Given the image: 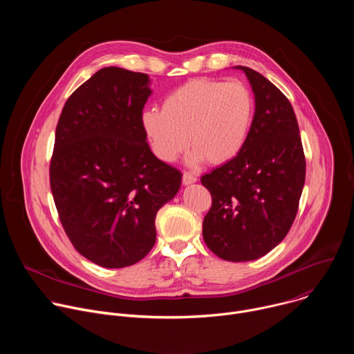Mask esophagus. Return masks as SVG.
Here are the masks:
<instances>
[{"instance_id":"esophagus-1","label":"esophagus","mask_w":354,"mask_h":354,"mask_svg":"<svg viewBox=\"0 0 354 354\" xmlns=\"http://www.w3.org/2000/svg\"><path fill=\"white\" fill-rule=\"evenodd\" d=\"M182 180H183L185 185H190V183H194L197 180V176L193 172H183Z\"/></svg>"}]
</instances>
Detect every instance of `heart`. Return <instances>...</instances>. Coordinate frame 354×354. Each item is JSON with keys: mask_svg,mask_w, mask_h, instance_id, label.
Returning a JSON list of instances; mask_svg holds the SVG:
<instances>
[{"mask_svg": "<svg viewBox=\"0 0 354 354\" xmlns=\"http://www.w3.org/2000/svg\"><path fill=\"white\" fill-rule=\"evenodd\" d=\"M254 113L255 99L243 82L197 78L172 91L162 112L145 111L142 127L154 154L165 162L175 161L190 141L193 161L223 164L242 149Z\"/></svg>", "mask_w": 354, "mask_h": 354, "instance_id": "obj_1", "label": "heart"}]
</instances>
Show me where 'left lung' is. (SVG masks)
Masks as SVG:
<instances>
[{
  "label": "left lung",
  "instance_id": "left-lung-1",
  "mask_svg": "<svg viewBox=\"0 0 354 354\" xmlns=\"http://www.w3.org/2000/svg\"><path fill=\"white\" fill-rule=\"evenodd\" d=\"M255 93V115L242 149L201 176L212 194L203 220L209 249L228 262L255 261L288 234L306 182V156L286 95L258 71L238 66Z\"/></svg>",
  "mask_w": 354,
  "mask_h": 354
}]
</instances>
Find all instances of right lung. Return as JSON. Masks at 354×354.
Segmentation results:
<instances>
[{
    "label": "right lung",
    "instance_id": "right-lung-1",
    "mask_svg": "<svg viewBox=\"0 0 354 354\" xmlns=\"http://www.w3.org/2000/svg\"><path fill=\"white\" fill-rule=\"evenodd\" d=\"M148 81L119 67L99 70L70 95L56 127L50 187L59 218L80 254L109 269L153 249L157 212L182 180L148 147Z\"/></svg>",
    "mask_w": 354,
    "mask_h": 354
}]
</instances>
